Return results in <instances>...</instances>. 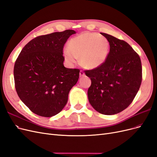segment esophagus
<instances>
[{
    "label": "esophagus",
    "mask_w": 157,
    "mask_h": 157,
    "mask_svg": "<svg viewBox=\"0 0 157 157\" xmlns=\"http://www.w3.org/2000/svg\"><path fill=\"white\" fill-rule=\"evenodd\" d=\"M79 75H80V76H84L85 73L83 71H82V70H81L80 72H79Z\"/></svg>",
    "instance_id": "34e87169"
}]
</instances>
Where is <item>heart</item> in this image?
Wrapping results in <instances>:
<instances>
[{"instance_id": "obj_1", "label": "heart", "mask_w": 157, "mask_h": 157, "mask_svg": "<svg viewBox=\"0 0 157 157\" xmlns=\"http://www.w3.org/2000/svg\"><path fill=\"white\" fill-rule=\"evenodd\" d=\"M108 40L95 33H83L70 40L64 59L70 66L79 59L81 65L87 69H94L102 65L109 53Z\"/></svg>"}]
</instances>
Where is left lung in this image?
Wrapping results in <instances>:
<instances>
[{"label": "left lung", "instance_id": "8db88e82", "mask_svg": "<svg viewBox=\"0 0 157 157\" xmlns=\"http://www.w3.org/2000/svg\"><path fill=\"white\" fill-rule=\"evenodd\" d=\"M110 44L109 55L100 67L85 70L90 78L88 89L89 103L104 115L117 114L132 102L142 80L138 54L124 40L100 33Z\"/></svg>", "mask_w": 157, "mask_h": 157}]
</instances>
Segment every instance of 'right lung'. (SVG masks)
I'll return each instance as SVG.
<instances>
[{"instance_id":"right-lung-1","label":"right lung","mask_w":157,"mask_h":157,"mask_svg":"<svg viewBox=\"0 0 157 157\" xmlns=\"http://www.w3.org/2000/svg\"><path fill=\"white\" fill-rule=\"evenodd\" d=\"M74 30L53 33L31 40L20 52L13 68L19 98L34 113L50 117L62 111L76 84L79 69L64 67L63 48Z\"/></svg>"}]
</instances>
